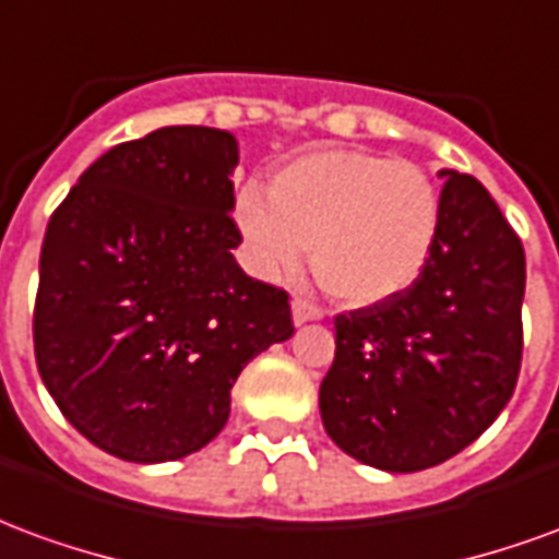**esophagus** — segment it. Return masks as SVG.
<instances>
[{
	"instance_id": "esophagus-1",
	"label": "esophagus",
	"mask_w": 559,
	"mask_h": 559,
	"mask_svg": "<svg viewBox=\"0 0 559 559\" xmlns=\"http://www.w3.org/2000/svg\"><path fill=\"white\" fill-rule=\"evenodd\" d=\"M320 317H323V311H320L314 302H308V299H293V323H296V326H302L308 320H320Z\"/></svg>"
}]
</instances>
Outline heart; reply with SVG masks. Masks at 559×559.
<instances>
[{
    "label": "heart",
    "instance_id": "1",
    "mask_svg": "<svg viewBox=\"0 0 559 559\" xmlns=\"http://www.w3.org/2000/svg\"><path fill=\"white\" fill-rule=\"evenodd\" d=\"M236 224L260 275H293L311 248L320 290L365 308L419 281L440 239L443 200L419 164L323 148L284 164L269 179V200L239 194Z\"/></svg>",
    "mask_w": 559,
    "mask_h": 559
}]
</instances>
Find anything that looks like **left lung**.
<instances>
[{
  "label": "left lung",
  "instance_id": "1",
  "mask_svg": "<svg viewBox=\"0 0 559 559\" xmlns=\"http://www.w3.org/2000/svg\"><path fill=\"white\" fill-rule=\"evenodd\" d=\"M440 176L431 263L399 296L335 317V359L320 383L329 437L389 473L437 467L467 449L521 371L524 245L485 185Z\"/></svg>",
  "mask_w": 559,
  "mask_h": 559
}]
</instances>
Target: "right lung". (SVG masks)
<instances>
[{"instance_id":"1","label":"right lung","mask_w":559,"mask_h":559,"mask_svg":"<svg viewBox=\"0 0 559 559\" xmlns=\"http://www.w3.org/2000/svg\"><path fill=\"white\" fill-rule=\"evenodd\" d=\"M236 164L227 131L158 128L104 152L50 215L35 362L62 416L122 461L215 440L245 365L293 335L290 296L233 257Z\"/></svg>"}]
</instances>
